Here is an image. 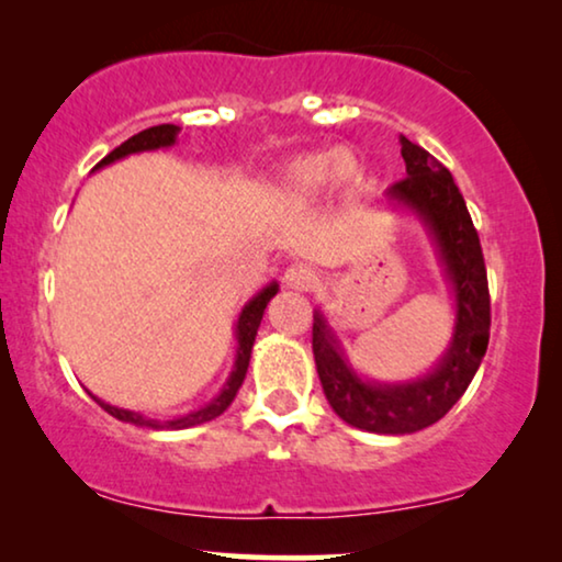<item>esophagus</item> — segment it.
<instances>
[{"instance_id":"esophagus-1","label":"esophagus","mask_w":562,"mask_h":562,"mask_svg":"<svg viewBox=\"0 0 562 562\" xmlns=\"http://www.w3.org/2000/svg\"><path fill=\"white\" fill-rule=\"evenodd\" d=\"M283 283H286L289 289L306 291L317 283V273H314L306 263H294L291 268H286V273H283Z\"/></svg>"}]
</instances>
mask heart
Returning <instances> with one entry per match:
<instances>
[{
    "instance_id": "1",
    "label": "heart",
    "mask_w": 562,
    "mask_h": 562,
    "mask_svg": "<svg viewBox=\"0 0 562 562\" xmlns=\"http://www.w3.org/2000/svg\"><path fill=\"white\" fill-rule=\"evenodd\" d=\"M345 160L337 153H310V156H299L286 168V189L294 196H317L327 183L345 173Z\"/></svg>"
}]
</instances>
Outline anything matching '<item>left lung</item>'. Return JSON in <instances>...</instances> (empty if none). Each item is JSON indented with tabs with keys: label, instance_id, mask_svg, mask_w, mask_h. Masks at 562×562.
<instances>
[{
	"label": "left lung",
	"instance_id": "8db88e82",
	"mask_svg": "<svg viewBox=\"0 0 562 562\" xmlns=\"http://www.w3.org/2000/svg\"><path fill=\"white\" fill-rule=\"evenodd\" d=\"M402 158L406 176L389 189V196L409 204L427 222L456 286L458 322L448 356L425 379L404 386H373L345 366L322 314L312 325L314 363L329 406L348 425L379 435H409L442 419L471 386L486 356L491 327L486 263L463 194L448 168L406 137Z\"/></svg>",
	"mask_w": 562,
	"mask_h": 562
}]
</instances>
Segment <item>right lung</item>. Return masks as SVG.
Returning <instances> with one entry per match:
<instances>
[{
	"mask_svg": "<svg viewBox=\"0 0 562 562\" xmlns=\"http://www.w3.org/2000/svg\"><path fill=\"white\" fill-rule=\"evenodd\" d=\"M176 133H179V127L176 125H156V127H148L143 130V133H137L125 140L122 145H117L110 156H104L99 160V166H106L112 164V160H117L122 156H127V153H137V150H156V148H164V145H173L176 143ZM276 291L279 286L271 283V286H266L260 294L252 299V302L245 306L243 314H240V322H237V342H240V350H237V360H235V371L229 375L227 386L222 389V394L214 398L204 406V409L199 412H191L187 417H176V419H166V422H158V419H148L143 417V414L137 412H127V409H117V406H110L104 402H99L94 396V402L102 406L106 414H112V417H117L122 422H130V425H140V427H150V429H187V427H194V425H202V422H210L214 417H220L222 412L227 409L229 404H233V398L237 394V389L243 386V379L245 373H248V363H250V350H252V342H256V335H258V325L260 319H263V310L266 304L271 302L276 296Z\"/></svg>",
	"mask_w": 562,
	"mask_h": 562,
	"instance_id": "obj_1",
	"label": "right lung"
}]
</instances>
